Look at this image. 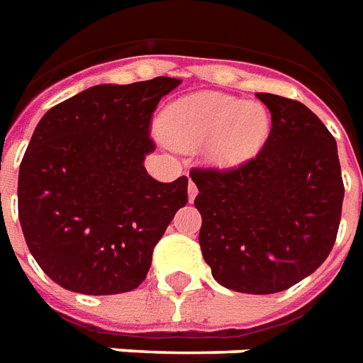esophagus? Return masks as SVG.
<instances>
[{"mask_svg":"<svg viewBox=\"0 0 363 363\" xmlns=\"http://www.w3.org/2000/svg\"><path fill=\"white\" fill-rule=\"evenodd\" d=\"M187 193H189V202H193L196 196V193H199V189H196V184L193 182V179H189V185H187Z\"/></svg>","mask_w":363,"mask_h":363,"instance_id":"34e87169","label":"esophagus"}]
</instances>
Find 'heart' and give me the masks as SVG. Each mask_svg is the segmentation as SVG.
I'll use <instances>...</instances> for the list:
<instances>
[{"mask_svg":"<svg viewBox=\"0 0 363 363\" xmlns=\"http://www.w3.org/2000/svg\"><path fill=\"white\" fill-rule=\"evenodd\" d=\"M163 131L179 147L211 142L213 161L234 164L259 152L268 136L269 116L259 103L223 94H196L164 110Z\"/></svg>","mask_w":363,"mask_h":363,"instance_id":"1","label":"heart"}]
</instances>
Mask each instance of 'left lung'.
<instances>
[{
    "instance_id": "1",
    "label": "left lung",
    "mask_w": 363,
    "mask_h": 363,
    "mask_svg": "<svg viewBox=\"0 0 363 363\" xmlns=\"http://www.w3.org/2000/svg\"><path fill=\"white\" fill-rule=\"evenodd\" d=\"M272 129L253 159L193 168L199 243L219 285L274 294L311 275L337 238L345 187L337 144L300 101L257 94Z\"/></svg>"
}]
</instances>
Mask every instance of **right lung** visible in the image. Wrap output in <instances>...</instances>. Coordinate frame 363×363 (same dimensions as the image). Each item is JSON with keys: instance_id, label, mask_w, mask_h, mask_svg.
Instances as JSON below:
<instances>
[{"instance_id": "right-lung-1", "label": "right lung", "mask_w": 363, "mask_h": 363, "mask_svg": "<svg viewBox=\"0 0 363 363\" xmlns=\"http://www.w3.org/2000/svg\"><path fill=\"white\" fill-rule=\"evenodd\" d=\"M182 80L99 84L52 106L18 174V219L33 259L67 291L106 296L146 279L153 247L187 204V176L146 172L150 123Z\"/></svg>"}]
</instances>
